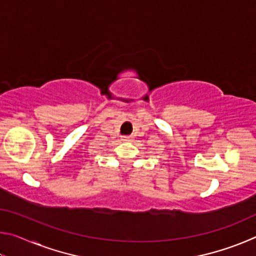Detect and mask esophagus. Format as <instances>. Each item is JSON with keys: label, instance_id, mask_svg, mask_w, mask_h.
Masks as SVG:
<instances>
[{"label": "esophagus", "instance_id": "1", "mask_svg": "<svg viewBox=\"0 0 256 256\" xmlns=\"http://www.w3.org/2000/svg\"><path fill=\"white\" fill-rule=\"evenodd\" d=\"M123 140H124V141H131V140H132V136H124Z\"/></svg>", "mask_w": 256, "mask_h": 256}]
</instances>
